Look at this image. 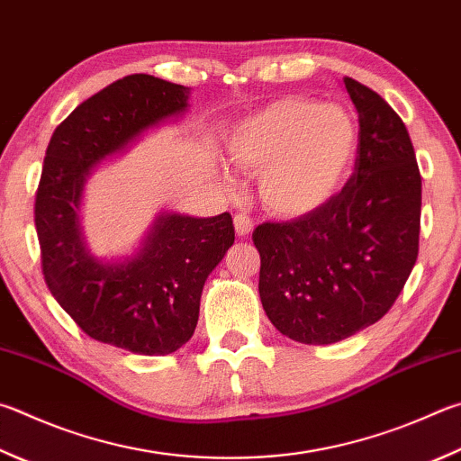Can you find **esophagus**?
<instances>
[{"mask_svg":"<svg viewBox=\"0 0 461 461\" xmlns=\"http://www.w3.org/2000/svg\"><path fill=\"white\" fill-rule=\"evenodd\" d=\"M233 225H236V233L240 238H248L254 230L252 220H249V217L244 213H238L236 217H233Z\"/></svg>","mask_w":461,"mask_h":461,"instance_id":"esophagus-1","label":"esophagus"}]
</instances>
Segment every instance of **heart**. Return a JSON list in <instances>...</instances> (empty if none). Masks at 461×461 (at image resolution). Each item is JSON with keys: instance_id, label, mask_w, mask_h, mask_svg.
I'll return each mask as SVG.
<instances>
[{"instance_id": "heart-1", "label": "heart", "mask_w": 461, "mask_h": 461, "mask_svg": "<svg viewBox=\"0 0 461 461\" xmlns=\"http://www.w3.org/2000/svg\"><path fill=\"white\" fill-rule=\"evenodd\" d=\"M358 124L347 108L282 98L246 116L228 140L233 165L259 173L272 213L303 217L332 202L353 171Z\"/></svg>"}]
</instances>
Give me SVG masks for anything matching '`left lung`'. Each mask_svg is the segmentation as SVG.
Segmentation results:
<instances>
[{
  "mask_svg": "<svg viewBox=\"0 0 461 461\" xmlns=\"http://www.w3.org/2000/svg\"><path fill=\"white\" fill-rule=\"evenodd\" d=\"M342 82L361 135L353 175L318 212L252 233L264 311L304 345H332L381 321L420 252L421 175L405 124L375 90Z\"/></svg>",
  "mask_w": 461,
  "mask_h": 461,
  "instance_id": "left-lung-1",
  "label": "left lung"
}]
</instances>
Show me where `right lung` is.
I'll return each mask as SVG.
<instances>
[{"instance_id": "1", "label": "right lung", "mask_w": 461, "mask_h": 461, "mask_svg": "<svg viewBox=\"0 0 461 461\" xmlns=\"http://www.w3.org/2000/svg\"><path fill=\"white\" fill-rule=\"evenodd\" d=\"M189 88L131 74L58 124L46 149L33 220L50 292L90 339L135 355H169L194 337L202 290L233 246L231 215L161 213L139 252L95 258L80 230L86 177L147 129L187 111Z\"/></svg>"}]
</instances>
